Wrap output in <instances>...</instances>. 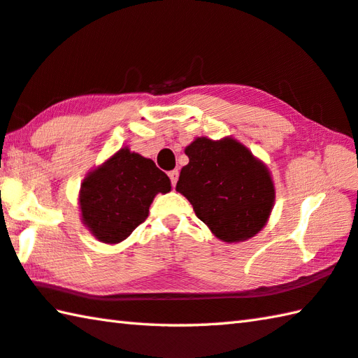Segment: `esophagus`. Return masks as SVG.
Segmentation results:
<instances>
[{
	"mask_svg": "<svg viewBox=\"0 0 358 358\" xmlns=\"http://www.w3.org/2000/svg\"><path fill=\"white\" fill-rule=\"evenodd\" d=\"M169 178H171V183H172V186L177 185V181H178V171H177V169H175V171H171V172H169Z\"/></svg>",
	"mask_w": 358,
	"mask_h": 358,
	"instance_id": "1",
	"label": "esophagus"
}]
</instances>
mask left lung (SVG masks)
<instances>
[{"label": "left lung", "mask_w": 358, "mask_h": 358, "mask_svg": "<svg viewBox=\"0 0 358 358\" xmlns=\"http://www.w3.org/2000/svg\"><path fill=\"white\" fill-rule=\"evenodd\" d=\"M177 191L191 201L196 216L225 243L255 236L268 222L275 191L271 173L231 138H197L186 147Z\"/></svg>", "instance_id": "8db88e82"}]
</instances>
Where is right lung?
Instances as JSON below:
<instances>
[{
	"label": "right lung",
	"instance_id": "obj_1",
	"mask_svg": "<svg viewBox=\"0 0 358 358\" xmlns=\"http://www.w3.org/2000/svg\"><path fill=\"white\" fill-rule=\"evenodd\" d=\"M171 191V180L152 159L120 148L83 181V222L101 243L117 244L148 216L158 192Z\"/></svg>",
	"mask_w": 358,
	"mask_h": 358
}]
</instances>
